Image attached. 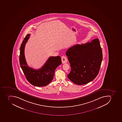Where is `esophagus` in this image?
<instances>
[{
  "instance_id": "esophagus-1",
  "label": "esophagus",
  "mask_w": 122,
  "mask_h": 122,
  "mask_svg": "<svg viewBox=\"0 0 122 122\" xmlns=\"http://www.w3.org/2000/svg\"><path fill=\"white\" fill-rule=\"evenodd\" d=\"M61 60L62 63L64 64L66 63L68 60L67 59L66 57H65V56H62L61 57Z\"/></svg>"
}]
</instances>
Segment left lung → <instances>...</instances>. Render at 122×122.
<instances>
[{
	"label": "left lung",
	"mask_w": 122,
	"mask_h": 122,
	"mask_svg": "<svg viewBox=\"0 0 122 122\" xmlns=\"http://www.w3.org/2000/svg\"><path fill=\"white\" fill-rule=\"evenodd\" d=\"M97 39L74 45L66 52L71 68L68 78L75 84H87L99 73L103 56L99 40Z\"/></svg>",
	"instance_id": "obj_1"
}]
</instances>
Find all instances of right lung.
<instances>
[{"label":"right lung","instance_id":"obj_1","mask_svg":"<svg viewBox=\"0 0 122 122\" xmlns=\"http://www.w3.org/2000/svg\"><path fill=\"white\" fill-rule=\"evenodd\" d=\"M29 34H27L23 40L20 47V64L25 76L30 83L36 86H44L52 81L56 69L62 63L60 57H50L41 68L35 70L28 66L24 54L25 45L29 38Z\"/></svg>","mask_w":122,"mask_h":122}]
</instances>
